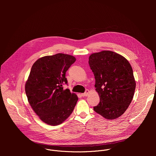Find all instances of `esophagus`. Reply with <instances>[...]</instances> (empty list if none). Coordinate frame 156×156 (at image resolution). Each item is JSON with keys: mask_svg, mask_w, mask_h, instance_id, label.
<instances>
[{"mask_svg": "<svg viewBox=\"0 0 156 156\" xmlns=\"http://www.w3.org/2000/svg\"><path fill=\"white\" fill-rule=\"evenodd\" d=\"M89 93H90V91H89V90H86V91H85V93H84L81 94V96H82L83 97L87 96H88Z\"/></svg>", "mask_w": 156, "mask_h": 156, "instance_id": "obj_1", "label": "esophagus"}]
</instances>
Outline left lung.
<instances>
[{
    "mask_svg": "<svg viewBox=\"0 0 156 156\" xmlns=\"http://www.w3.org/2000/svg\"><path fill=\"white\" fill-rule=\"evenodd\" d=\"M89 65L100 98L94 110L108 120L119 118L128 108L135 93L136 82L131 65L124 57L110 51L92 54Z\"/></svg>",
    "mask_w": 156,
    "mask_h": 156,
    "instance_id": "obj_1",
    "label": "left lung"
}]
</instances>
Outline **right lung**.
I'll list each match as a JSON object with an SVG mask.
<instances>
[{
	"label": "right lung",
	"instance_id": "1",
	"mask_svg": "<svg viewBox=\"0 0 156 156\" xmlns=\"http://www.w3.org/2000/svg\"><path fill=\"white\" fill-rule=\"evenodd\" d=\"M76 61L75 57L57 54L42 57L33 65L25 84L28 101L39 119L48 125L61 124L72 113L78 101L69 89L66 72Z\"/></svg>",
	"mask_w": 156,
	"mask_h": 156
}]
</instances>
